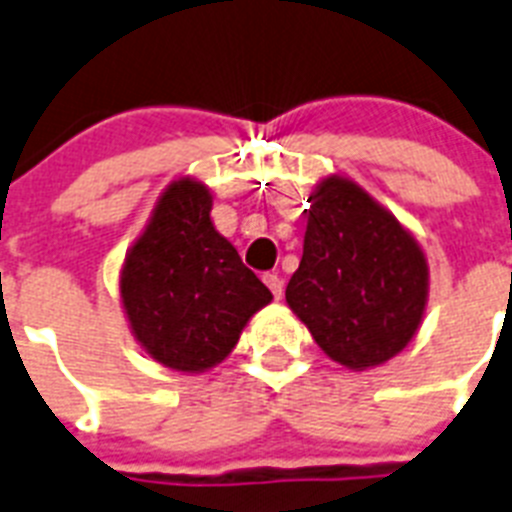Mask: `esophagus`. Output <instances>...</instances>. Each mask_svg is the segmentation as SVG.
Here are the masks:
<instances>
[{"label": "esophagus", "instance_id": "obj_1", "mask_svg": "<svg viewBox=\"0 0 512 512\" xmlns=\"http://www.w3.org/2000/svg\"><path fill=\"white\" fill-rule=\"evenodd\" d=\"M262 281L268 283V288L270 291H273V296L275 299H281L283 296V278L278 273H265L262 275Z\"/></svg>", "mask_w": 512, "mask_h": 512}]
</instances>
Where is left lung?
I'll use <instances>...</instances> for the list:
<instances>
[{"label":"left lung","mask_w":512,"mask_h":512,"mask_svg":"<svg viewBox=\"0 0 512 512\" xmlns=\"http://www.w3.org/2000/svg\"><path fill=\"white\" fill-rule=\"evenodd\" d=\"M306 216L288 306L332 361L353 371L381 366L410 345L422 322L425 252L348 177H324L309 195Z\"/></svg>","instance_id":"obj_1"}]
</instances>
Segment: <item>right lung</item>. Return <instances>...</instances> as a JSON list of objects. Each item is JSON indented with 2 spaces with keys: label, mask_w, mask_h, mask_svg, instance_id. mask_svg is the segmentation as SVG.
<instances>
[{
  "label": "right lung",
  "mask_w": 512,
  "mask_h": 512,
  "mask_svg": "<svg viewBox=\"0 0 512 512\" xmlns=\"http://www.w3.org/2000/svg\"><path fill=\"white\" fill-rule=\"evenodd\" d=\"M213 195L193 177L157 201L121 270V301L133 337L164 368L203 373L239 342L273 293L244 268L211 221Z\"/></svg>",
  "instance_id": "obj_1"
}]
</instances>
